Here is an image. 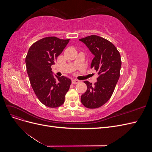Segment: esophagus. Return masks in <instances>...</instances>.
Returning <instances> with one entry per match:
<instances>
[{"instance_id":"obj_1","label":"esophagus","mask_w":152,"mask_h":152,"mask_svg":"<svg viewBox=\"0 0 152 152\" xmlns=\"http://www.w3.org/2000/svg\"><path fill=\"white\" fill-rule=\"evenodd\" d=\"M72 82V84H76L79 83L80 81L79 80H77V79H73Z\"/></svg>"}]
</instances>
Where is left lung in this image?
Instances as JSON below:
<instances>
[{
  "mask_svg": "<svg viewBox=\"0 0 152 152\" xmlns=\"http://www.w3.org/2000/svg\"><path fill=\"white\" fill-rule=\"evenodd\" d=\"M79 40L94 55L91 68H94L99 75L94 85L84 82L87 89L81 96V102L86 108H99L111 98L120 77L121 54L111 42L102 37L93 35Z\"/></svg>",
  "mask_w": 152,
  "mask_h": 152,
  "instance_id": "obj_1",
  "label": "left lung"
}]
</instances>
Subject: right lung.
I'll list each match as a JSON object with an SVG mask.
<instances>
[{
    "label": "right lung",
    "mask_w": 152,
    "mask_h": 152,
    "mask_svg": "<svg viewBox=\"0 0 152 152\" xmlns=\"http://www.w3.org/2000/svg\"><path fill=\"white\" fill-rule=\"evenodd\" d=\"M70 39L48 37L32 44L25 58L30 84L40 102L56 108L65 102L72 80L65 77H54L51 65L66 46Z\"/></svg>",
    "instance_id": "1"
}]
</instances>
